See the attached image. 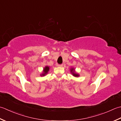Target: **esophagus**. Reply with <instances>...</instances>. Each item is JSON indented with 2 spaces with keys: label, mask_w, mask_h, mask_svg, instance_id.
Listing matches in <instances>:
<instances>
[{
  "label": "esophagus",
  "mask_w": 121,
  "mask_h": 121,
  "mask_svg": "<svg viewBox=\"0 0 121 121\" xmlns=\"http://www.w3.org/2000/svg\"><path fill=\"white\" fill-rule=\"evenodd\" d=\"M58 66H60V67H63V64H60V65H58Z\"/></svg>",
  "instance_id": "34e87169"
}]
</instances>
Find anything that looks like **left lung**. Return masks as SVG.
<instances>
[{"label":"left lung","instance_id":"obj_1","mask_svg":"<svg viewBox=\"0 0 121 121\" xmlns=\"http://www.w3.org/2000/svg\"><path fill=\"white\" fill-rule=\"evenodd\" d=\"M70 71H71V73H73V76H75V77H77V76H79V75H78V74H77V73H75L74 69H73V68H71V70H70Z\"/></svg>","mask_w":121,"mask_h":121}]
</instances>
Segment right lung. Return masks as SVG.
<instances>
[{"label":"right lung","mask_w":121,"mask_h":121,"mask_svg":"<svg viewBox=\"0 0 121 121\" xmlns=\"http://www.w3.org/2000/svg\"><path fill=\"white\" fill-rule=\"evenodd\" d=\"M48 70H49V67H48V66H46V67L44 68V70H43L44 73L42 75L45 76L46 73H48Z\"/></svg>","instance_id":"right-lung-1"}]
</instances>
